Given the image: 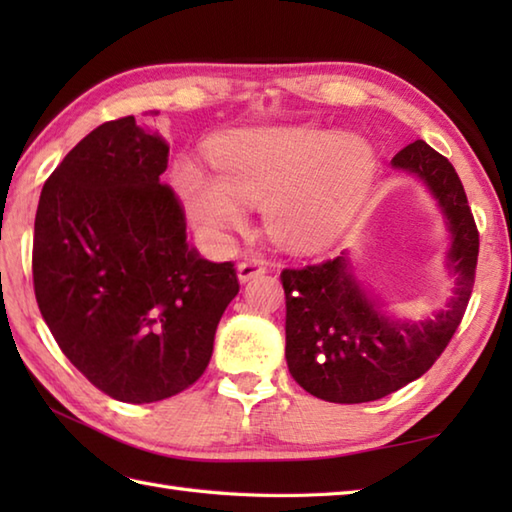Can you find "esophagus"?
<instances>
[{
	"mask_svg": "<svg viewBox=\"0 0 512 512\" xmlns=\"http://www.w3.org/2000/svg\"><path fill=\"white\" fill-rule=\"evenodd\" d=\"M266 273V264L259 262V259H246V262L237 264V279L239 284H246V281L255 279Z\"/></svg>",
	"mask_w": 512,
	"mask_h": 512,
	"instance_id": "obj_1",
	"label": "esophagus"
}]
</instances>
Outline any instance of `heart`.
I'll return each mask as SVG.
<instances>
[{"label": "heart", "mask_w": 512, "mask_h": 512, "mask_svg": "<svg viewBox=\"0 0 512 512\" xmlns=\"http://www.w3.org/2000/svg\"><path fill=\"white\" fill-rule=\"evenodd\" d=\"M215 171L193 160L173 167L189 220L220 237L246 222V204H266L277 242L319 253L334 244L372 187L376 156L361 136L312 125L235 129L211 145Z\"/></svg>", "instance_id": "1"}]
</instances>
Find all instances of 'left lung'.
Returning a JSON list of instances; mask_svg holds the SVG:
<instances>
[{
  "instance_id": "left-lung-1",
  "label": "left lung",
  "mask_w": 512,
  "mask_h": 512,
  "mask_svg": "<svg viewBox=\"0 0 512 512\" xmlns=\"http://www.w3.org/2000/svg\"><path fill=\"white\" fill-rule=\"evenodd\" d=\"M391 167L418 178L438 204L449 233L451 297L433 317L398 319L358 279L350 250L319 266L284 270L288 369L308 394L328 402L378 400L420 378L449 345L473 290L480 235L453 165L416 140Z\"/></svg>"
}]
</instances>
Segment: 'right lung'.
I'll use <instances>...</instances> for the list:
<instances>
[{
  "instance_id": "right-lung-1",
  "label": "right lung",
  "mask_w": 512,
  "mask_h": 512,
  "mask_svg": "<svg viewBox=\"0 0 512 512\" xmlns=\"http://www.w3.org/2000/svg\"><path fill=\"white\" fill-rule=\"evenodd\" d=\"M169 147L134 116L85 136L43 184L32 279L68 361L121 402L165 400L198 380L239 284L187 242L160 182Z\"/></svg>"
}]
</instances>
